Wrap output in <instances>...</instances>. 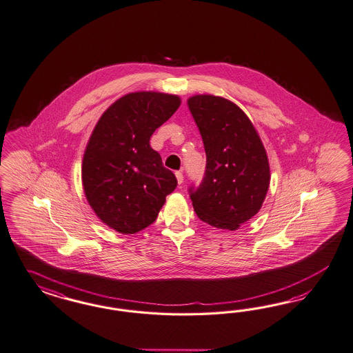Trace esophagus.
<instances>
[{"instance_id":"34e87169","label":"esophagus","mask_w":353,"mask_h":353,"mask_svg":"<svg viewBox=\"0 0 353 353\" xmlns=\"http://www.w3.org/2000/svg\"><path fill=\"white\" fill-rule=\"evenodd\" d=\"M176 179H177V182H179V185H181L182 182H183V174H182V172H176Z\"/></svg>"}]
</instances>
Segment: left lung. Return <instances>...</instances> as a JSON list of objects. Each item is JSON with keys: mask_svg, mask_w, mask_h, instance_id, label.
<instances>
[{"mask_svg": "<svg viewBox=\"0 0 353 353\" xmlns=\"http://www.w3.org/2000/svg\"><path fill=\"white\" fill-rule=\"evenodd\" d=\"M203 139L205 171L189 194L198 217L207 224L235 230L259 212L270 172L267 151L246 114L221 97L188 99Z\"/></svg>", "mask_w": 353, "mask_h": 353, "instance_id": "left-lung-1", "label": "left lung"}]
</instances>
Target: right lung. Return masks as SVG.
I'll return each mask as SVG.
<instances>
[{"mask_svg": "<svg viewBox=\"0 0 353 353\" xmlns=\"http://www.w3.org/2000/svg\"><path fill=\"white\" fill-rule=\"evenodd\" d=\"M180 103L172 94L129 93L107 108L89 139L81 170L86 199L119 233L134 234L152 224L177 186L150 137Z\"/></svg>", "mask_w": 353, "mask_h": 353, "instance_id": "1", "label": "right lung"}]
</instances>
